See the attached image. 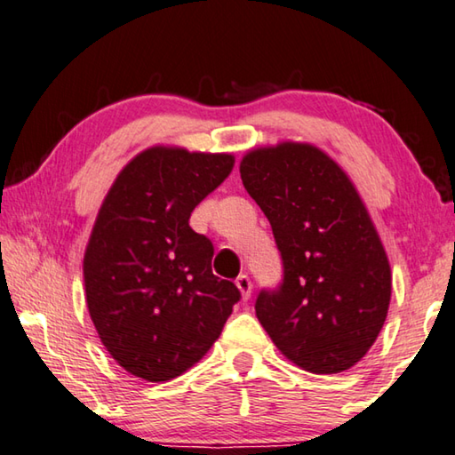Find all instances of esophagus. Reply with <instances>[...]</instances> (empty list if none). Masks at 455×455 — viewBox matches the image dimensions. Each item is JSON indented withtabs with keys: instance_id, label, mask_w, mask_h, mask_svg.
Instances as JSON below:
<instances>
[{
	"instance_id": "esophagus-1",
	"label": "esophagus",
	"mask_w": 455,
	"mask_h": 455,
	"mask_svg": "<svg viewBox=\"0 0 455 455\" xmlns=\"http://www.w3.org/2000/svg\"><path fill=\"white\" fill-rule=\"evenodd\" d=\"M236 287H238V291H241V295H243V299L246 301V299L251 297V291H252V283H251V279L246 275H241L236 279Z\"/></svg>"
}]
</instances>
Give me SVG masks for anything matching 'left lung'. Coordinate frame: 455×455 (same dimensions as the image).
I'll use <instances>...</instances> for the list:
<instances>
[{
  "instance_id": "1",
  "label": "left lung",
  "mask_w": 455,
  "mask_h": 455,
  "mask_svg": "<svg viewBox=\"0 0 455 455\" xmlns=\"http://www.w3.org/2000/svg\"><path fill=\"white\" fill-rule=\"evenodd\" d=\"M241 179L271 222L283 283L255 311L284 357L341 373L365 357L387 317L391 267L347 172L307 142L246 152Z\"/></svg>"
}]
</instances>
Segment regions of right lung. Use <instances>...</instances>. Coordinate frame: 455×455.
I'll use <instances>...</instances> for the list:
<instances>
[{
    "mask_svg": "<svg viewBox=\"0 0 455 455\" xmlns=\"http://www.w3.org/2000/svg\"><path fill=\"white\" fill-rule=\"evenodd\" d=\"M233 166V154L152 146L100 206L84 252L88 311L106 351L140 379L168 381L198 363L241 299L212 275V243L188 225Z\"/></svg>",
    "mask_w": 455,
    "mask_h": 455,
    "instance_id": "right-lung-1",
    "label": "right lung"
}]
</instances>
